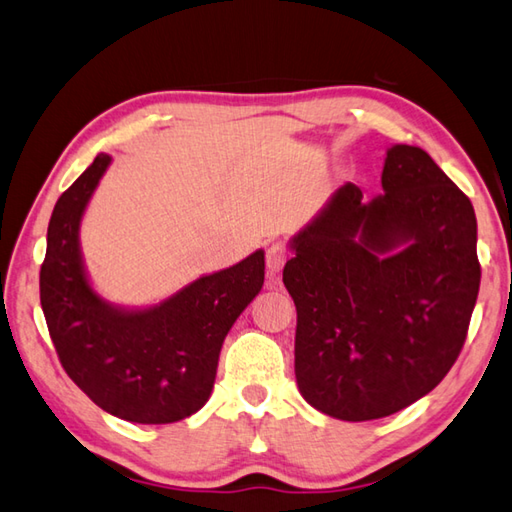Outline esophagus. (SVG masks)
<instances>
[{"label":"esophagus","mask_w":512,"mask_h":512,"mask_svg":"<svg viewBox=\"0 0 512 512\" xmlns=\"http://www.w3.org/2000/svg\"><path fill=\"white\" fill-rule=\"evenodd\" d=\"M286 259H288V250H286L284 244L268 246V250H266V268H268V273L270 275H277L279 270L284 268Z\"/></svg>","instance_id":"1"}]
</instances>
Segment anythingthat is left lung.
Masks as SVG:
<instances>
[{
	"label": "left lung",
	"instance_id": "left-lung-1",
	"mask_svg": "<svg viewBox=\"0 0 512 512\" xmlns=\"http://www.w3.org/2000/svg\"><path fill=\"white\" fill-rule=\"evenodd\" d=\"M382 186L368 204L339 188L284 266L299 393L344 422L393 415L442 382L482 279L473 204L426 150L390 148Z\"/></svg>",
	"mask_w": 512,
	"mask_h": 512
}]
</instances>
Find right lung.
Listing matches in <instances>:
<instances>
[{
    "label": "right lung",
    "mask_w": 512,
    "mask_h": 512,
    "mask_svg": "<svg viewBox=\"0 0 512 512\" xmlns=\"http://www.w3.org/2000/svg\"><path fill=\"white\" fill-rule=\"evenodd\" d=\"M108 164V155H97L57 199L39 299L66 375L99 408L126 422L173 424L208 402L224 337L262 290L264 253L199 277L155 308L108 306L86 282L77 242L79 219Z\"/></svg>",
    "instance_id": "obj_1"
}]
</instances>
